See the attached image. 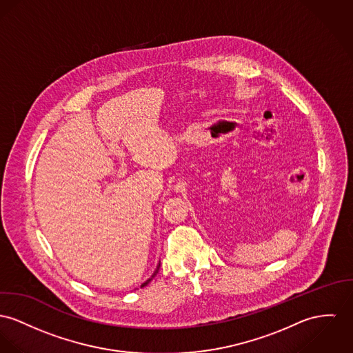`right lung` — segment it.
Wrapping results in <instances>:
<instances>
[{"instance_id": "obj_1", "label": "right lung", "mask_w": 353, "mask_h": 353, "mask_svg": "<svg viewBox=\"0 0 353 353\" xmlns=\"http://www.w3.org/2000/svg\"><path fill=\"white\" fill-rule=\"evenodd\" d=\"M160 266H161V262H159V265H157V268H156L154 272H153V274H152V275H150V276H149V278H148V279H146V281H145V282L141 285V288L146 286V285H148V283H149V282H150V281H152V279H153V278L157 275V272H159V270H160Z\"/></svg>"}]
</instances>
